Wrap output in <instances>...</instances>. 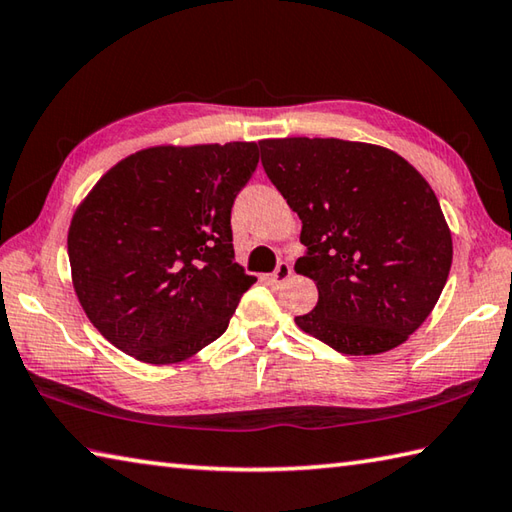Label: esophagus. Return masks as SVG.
<instances>
[{
	"mask_svg": "<svg viewBox=\"0 0 512 512\" xmlns=\"http://www.w3.org/2000/svg\"><path fill=\"white\" fill-rule=\"evenodd\" d=\"M289 276H292V267H289V263H285V260H281V263L276 265L274 272L269 274V278H272L274 283H285Z\"/></svg>",
	"mask_w": 512,
	"mask_h": 512,
	"instance_id": "34e87169",
	"label": "esophagus"
}]
</instances>
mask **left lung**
<instances>
[{"label": "left lung", "instance_id": "1", "mask_svg": "<svg viewBox=\"0 0 512 512\" xmlns=\"http://www.w3.org/2000/svg\"><path fill=\"white\" fill-rule=\"evenodd\" d=\"M272 185L301 218L298 274L318 287L303 332L341 354H381L430 316L452 265L435 191L408 160L336 138L260 140Z\"/></svg>", "mask_w": 512, "mask_h": 512}]
</instances>
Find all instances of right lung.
<instances>
[{
    "label": "right lung",
    "instance_id": "right-lung-1",
    "mask_svg": "<svg viewBox=\"0 0 512 512\" xmlns=\"http://www.w3.org/2000/svg\"><path fill=\"white\" fill-rule=\"evenodd\" d=\"M256 165V142L151 147L98 180L71 220L69 260L106 341L167 365L227 330L256 283L231 243V207Z\"/></svg>",
    "mask_w": 512,
    "mask_h": 512
}]
</instances>
